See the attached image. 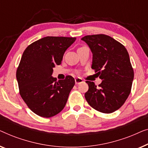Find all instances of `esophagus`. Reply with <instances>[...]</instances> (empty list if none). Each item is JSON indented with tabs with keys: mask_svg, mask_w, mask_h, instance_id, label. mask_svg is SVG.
Here are the masks:
<instances>
[{
	"mask_svg": "<svg viewBox=\"0 0 148 148\" xmlns=\"http://www.w3.org/2000/svg\"><path fill=\"white\" fill-rule=\"evenodd\" d=\"M82 82H83L82 79H81L80 78H76L75 79V83H76V84H80Z\"/></svg>",
	"mask_w": 148,
	"mask_h": 148,
	"instance_id": "esophagus-1",
	"label": "esophagus"
}]
</instances>
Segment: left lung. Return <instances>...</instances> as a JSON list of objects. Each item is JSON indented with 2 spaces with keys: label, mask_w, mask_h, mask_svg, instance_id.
<instances>
[{
  "label": "left lung",
  "mask_w": 148,
  "mask_h": 148,
  "mask_svg": "<svg viewBox=\"0 0 148 148\" xmlns=\"http://www.w3.org/2000/svg\"><path fill=\"white\" fill-rule=\"evenodd\" d=\"M92 53L91 68L100 75L99 87L86 81V101L97 111L111 113L123 105L131 92L134 72L124 45L104 34L83 37Z\"/></svg>",
  "instance_id": "obj_1"
}]
</instances>
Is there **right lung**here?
Returning a JSON list of instances; mask_svg holds the SVG:
<instances>
[{
	"mask_svg": "<svg viewBox=\"0 0 148 148\" xmlns=\"http://www.w3.org/2000/svg\"><path fill=\"white\" fill-rule=\"evenodd\" d=\"M76 39L45 37L30 44L23 53L16 73L19 93L36 115L51 117L65 107L74 78L67 76L58 81L51 75L53 68L61 64L66 50Z\"/></svg>",
	"mask_w": 148,
	"mask_h": 148,
	"instance_id": "1",
	"label": "right lung"
}]
</instances>
